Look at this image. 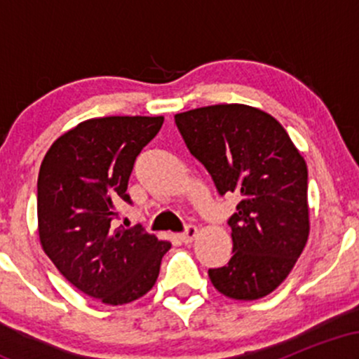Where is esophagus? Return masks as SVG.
I'll list each match as a JSON object with an SVG mask.
<instances>
[{
    "instance_id": "esophagus-1",
    "label": "esophagus",
    "mask_w": 359,
    "mask_h": 359,
    "mask_svg": "<svg viewBox=\"0 0 359 359\" xmlns=\"http://www.w3.org/2000/svg\"><path fill=\"white\" fill-rule=\"evenodd\" d=\"M196 236H197V228L194 224H187L185 226V231L180 233V240L184 243H191Z\"/></svg>"
}]
</instances>
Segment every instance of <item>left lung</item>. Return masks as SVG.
<instances>
[{
	"label": "left lung",
	"instance_id": "obj_1",
	"mask_svg": "<svg viewBox=\"0 0 359 359\" xmlns=\"http://www.w3.org/2000/svg\"><path fill=\"white\" fill-rule=\"evenodd\" d=\"M175 125L217 192L241 199L228 219L233 257L209 269L212 285L229 299L265 297L287 278L307 243L306 160L277 119L251 106L191 109L175 114Z\"/></svg>",
	"mask_w": 359,
	"mask_h": 359
}]
</instances>
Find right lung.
Returning a JSON list of instances; mask_svg holds the SVG:
<instances>
[{"instance_id":"add662e5","label":"right lung","mask_w":359,"mask_h":359,"mask_svg":"<svg viewBox=\"0 0 359 359\" xmlns=\"http://www.w3.org/2000/svg\"><path fill=\"white\" fill-rule=\"evenodd\" d=\"M163 116L82 121L48 148L36 184L42 248L74 287L108 306L133 302L155 285L170 243L142 226L116 228L135 160Z\"/></svg>"}]
</instances>
